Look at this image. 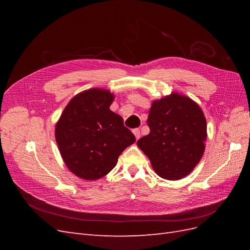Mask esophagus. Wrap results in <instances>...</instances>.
<instances>
[{
  "label": "esophagus",
  "mask_w": 250,
  "mask_h": 250,
  "mask_svg": "<svg viewBox=\"0 0 250 250\" xmlns=\"http://www.w3.org/2000/svg\"><path fill=\"white\" fill-rule=\"evenodd\" d=\"M132 132H133L134 137H135V139H137V140H139L141 138V131H140L139 128H135V129L132 130Z\"/></svg>",
  "instance_id": "34e87169"
}]
</instances>
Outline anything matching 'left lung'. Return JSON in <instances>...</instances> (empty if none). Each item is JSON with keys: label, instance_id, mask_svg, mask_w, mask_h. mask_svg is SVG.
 I'll list each match as a JSON object with an SVG mask.
<instances>
[{"label": "left lung", "instance_id": "1", "mask_svg": "<svg viewBox=\"0 0 250 250\" xmlns=\"http://www.w3.org/2000/svg\"><path fill=\"white\" fill-rule=\"evenodd\" d=\"M150 133L138 141L158 176L178 180L190 174L206 149L207 120L191 98L171 93L153 100L147 120Z\"/></svg>", "mask_w": 250, "mask_h": 250}]
</instances>
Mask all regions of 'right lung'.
Segmentation results:
<instances>
[{"instance_id": "add662e5", "label": "right lung", "mask_w": 250, "mask_h": 250, "mask_svg": "<svg viewBox=\"0 0 250 250\" xmlns=\"http://www.w3.org/2000/svg\"><path fill=\"white\" fill-rule=\"evenodd\" d=\"M115 95L89 88L74 96L55 125L60 155L75 175L97 180L117 165L120 154L135 142L123 118L110 110Z\"/></svg>"}]
</instances>
